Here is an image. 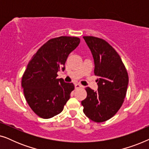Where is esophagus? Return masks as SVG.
<instances>
[{
	"instance_id": "esophagus-1",
	"label": "esophagus",
	"mask_w": 149,
	"mask_h": 149,
	"mask_svg": "<svg viewBox=\"0 0 149 149\" xmlns=\"http://www.w3.org/2000/svg\"><path fill=\"white\" fill-rule=\"evenodd\" d=\"M74 87L75 89H79L81 88V87H83V86L80 84H79V83H77V84L74 85Z\"/></svg>"
}]
</instances>
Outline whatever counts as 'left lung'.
Listing matches in <instances>:
<instances>
[{
    "mask_svg": "<svg viewBox=\"0 0 149 149\" xmlns=\"http://www.w3.org/2000/svg\"><path fill=\"white\" fill-rule=\"evenodd\" d=\"M94 60L98 77L97 91L87 87L81 102L83 113L91 121L101 123L113 117L123 104L127 92L128 74L121 58L113 47L102 38L83 36Z\"/></svg>",
    "mask_w": 149,
    "mask_h": 149,
    "instance_id": "obj_1",
    "label": "left lung"
}]
</instances>
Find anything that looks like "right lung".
<instances>
[{
	"instance_id": "obj_1",
	"label": "right lung",
	"mask_w": 149,
	"mask_h": 149,
	"mask_svg": "<svg viewBox=\"0 0 149 149\" xmlns=\"http://www.w3.org/2000/svg\"><path fill=\"white\" fill-rule=\"evenodd\" d=\"M79 42L80 38L74 36L52 38L38 49L28 62L22 86L28 105L42 119L60 114L70 99L74 85L57 79V72L60 69L64 70L68 55Z\"/></svg>"
}]
</instances>
